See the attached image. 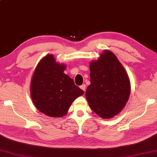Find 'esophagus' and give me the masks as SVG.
<instances>
[{
  "instance_id": "esophagus-1",
  "label": "esophagus",
  "mask_w": 157,
  "mask_h": 157,
  "mask_svg": "<svg viewBox=\"0 0 157 157\" xmlns=\"http://www.w3.org/2000/svg\"><path fill=\"white\" fill-rule=\"evenodd\" d=\"M80 88H81V89L82 90L85 91V90H86V85H85V84H83V85H82L81 86H80Z\"/></svg>"
}]
</instances>
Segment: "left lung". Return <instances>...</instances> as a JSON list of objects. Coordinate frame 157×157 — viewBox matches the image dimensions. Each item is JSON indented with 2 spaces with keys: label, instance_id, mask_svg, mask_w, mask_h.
Returning a JSON list of instances; mask_svg holds the SVG:
<instances>
[{
  "label": "left lung",
  "instance_id": "8db88e82",
  "mask_svg": "<svg viewBox=\"0 0 157 157\" xmlns=\"http://www.w3.org/2000/svg\"><path fill=\"white\" fill-rule=\"evenodd\" d=\"M90 85L85 93L89 106L101 118H113L128 100L131 83L127 72L108 50L90 63Z\"/></svg>",
  "mask_w": 157,
  "mask_h": 157
}]
</instances>
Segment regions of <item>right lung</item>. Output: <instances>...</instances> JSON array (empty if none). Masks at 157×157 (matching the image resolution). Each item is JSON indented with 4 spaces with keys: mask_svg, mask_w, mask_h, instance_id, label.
<instances>
[{
    "mask_svg": "<svg viewBox=\"0 0 157 157\" xmlns=\"http://www.w3.org/2000/svg\"><path fill=\"white\" fill-rule=\"evenodd\" d=\"M66 66L57 63L52 55L42 59L34 70L30 83V95L34 106L50 117L67 114L72 102L84 94L69 76Z\"/></svg>",
    "mask_w": 157,
    "mask_h": 157,
    "instance_id": "obj_1",
    "label": "right lung"
}]
</instances>
